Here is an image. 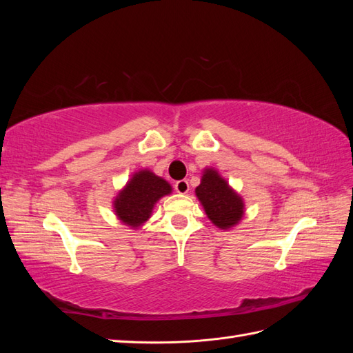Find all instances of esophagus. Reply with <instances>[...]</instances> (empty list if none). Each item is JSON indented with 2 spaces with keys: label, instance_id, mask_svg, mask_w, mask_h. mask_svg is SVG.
<instances>
[{
  "label": "esophagus",
  "instance_id": "1",
  "mask_svg": "<svg viewBox=\"0 0 353 353\" xmlns=\"http://www.w3.org/2000/svg\"><path fill=\"white\" fill-rule=\"evenodd\" d=\"M190 190V185H188V181L185 179H181V181H176L175 183V191L179 194H187Z\"/></svg>",
  "mask_w": 353,
  "mask_h": 353
}]
</instances>
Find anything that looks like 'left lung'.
Instances as JSON below:
<instances>
[{
  "mask_svg": "<svg viewBox=\"0 0 353 353\" xmlns=\"http://www.w3.org/2000/svg\"><path fill=\"white\" fill-rule=\"evenodd\" d=\"M196 196L210 222L219 230L239 225L244 216V200L215 168L203 169Z\"/></svg>",
  "mask_w": 353,
  "mask_h": 353,
  "instance_id": "1",
  "label": "left lung"
}]
</instances>
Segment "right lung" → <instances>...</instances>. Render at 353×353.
Listing matches in <instances>:
<instances>
[{
    "mask_svg": "<svg viewBox=\"0 0 353 353\" xmlns=\"http://www.w3.org/2000/svg\"><path fill=\"white\" fill-rule=\"evenodd\" d=\"M172 193V187L150 169L134 172L113 200V210L123 225L138 230L150 219L156 203Z\"/></svg>",
    "mask_w": 353,
    "mask_h": 353,
    "instance_id": "obj_1",
    "label": "right lung"
}]
</instances>
